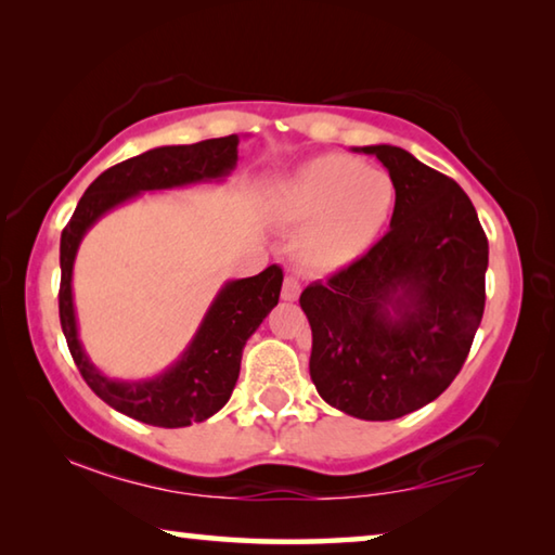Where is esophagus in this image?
Segmentation results:
<instances>
[{"instance_id":"1","label":"esophagus","mask_w":555,"mask_h":555,"mask_svg":"<svg viewBox=\"0 0 555 555\" xmlns=\"http://www.w3.org/2000/svg\"><path fill=\"white\" fill-rule=\"evenodd\" d=\"M300 294V284L294 276H286L284 279V286H281V298L284 300H296Z\"/></svg>"}]
</instances>
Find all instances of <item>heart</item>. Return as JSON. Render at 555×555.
I'll return each instance as SVG.
<instances>
[{"mask_svg":"<svg viewBox=\"0 0 555 555\" xmlns=\"http://www.w3.org/2000/svg\"><path fill=\"white\" fill-rule=\"evenodd\" d=\"M393 205L391 176L345 154L300 164L269 195L276 220L300 228L294 255L313 274H335L367 255L387 230Z\"/></svg>","mask_w":555,"mask_h":555,"instance_id":"heart-1","label":"heart"}]
</instances>
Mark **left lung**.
I'll list each match as a JSON object with an SVG mask.
<instances>
[{
    "label": "left lung",
    "mask_w": 555,
    "mask_h": 555,
    "mask_svg": "<svg viewBox=\"0 0 555 555\" xmlns=\"http://www.w3.org/2000/svg\"><path fill=\"white\" fill-rule=\"evenodd\" d=\"M352 152L379 158L397 205L367 255L300 294L308 367L333 409L391 421L438 399L463 367L485 313L490 247L453 178L391 144Z\"/></svg>",
    "instance_id": "obj_1"
}]
</instances>
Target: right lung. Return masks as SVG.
<instances>
[{
  "label": "right lung",
  "instance_id": "1",
  "mask_svg": "<svg viewBox=\"0 0 555 555\" xmlns=\"http://www.w3.org/2000/svg\"><path fill=\"white\" fill-rule=\"evenodd\" d=\"M237 146L240 137L230 134L198 144L156 146L127 158L90 183L61 234L59 311L73 360L102 401L149 426L185 428L201 424L230 401L240 377L244 345L279 304L284 271L271 264L257 276L224 281L178 360L156 377L117 379L95 367L80 340L73 300L75 257L92 224L142 193L222 183L237 168Z\"/></svg>",
  "mask_w": 555,
  "mask_h": 555
}]
</instances>
